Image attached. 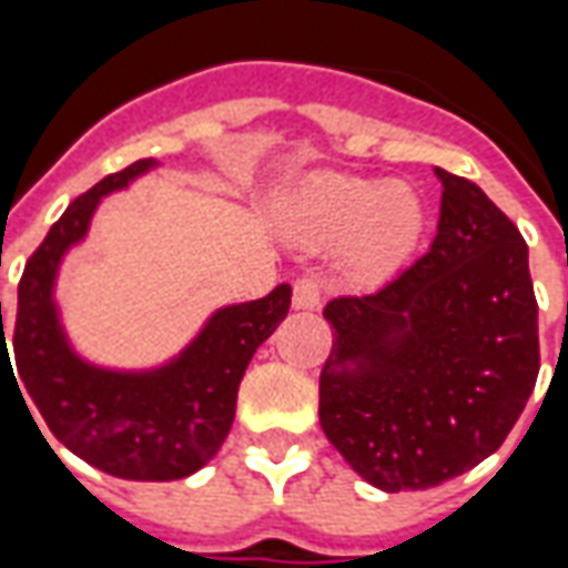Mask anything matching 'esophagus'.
I'll return each mask as SVG.
<instances>
[{"label":"esophagus","mask_w":568,"mask_h":568,"mask_svg":"<svg viewBox=\"0 0 568 568\" xmlns=\"http://www.w3.org/2000/svg\"><path fill=\"white\" fill-rule=\"evenodd\" d=\"M322 301V285L316 276H297L295 285H292V307L295 310H316Z\"/></svg>","instance_id":"esophagus-1"}]
</instances>
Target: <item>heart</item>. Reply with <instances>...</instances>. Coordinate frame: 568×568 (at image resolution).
<instances>
[{"label":"heart","instance_id":"obj_1","mask_svg":"<svg viewBox=\"0 0 568 568\" xmlns=\"http://www.w3.org/2000/svg\"><path fill=\"white\" fill-rule=\"evenodd\" d=\"M423 224V203L407 185L325 175L304 194L295 227L310 246H337L349 283L377 285L405 267Z\"/></svg>","mask_w":568,"mask_h":568}]
</instances>
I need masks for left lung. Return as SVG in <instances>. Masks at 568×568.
<instances>
[{"label": "left lung", "instance_id": "left-lung-1", "mask_svg": "<svg viewBox=\"0 0 568 568\" xmlns=\"http://www.w3.org/2000/svg\"><path fill=\"white\" fill-rule=\"evenodd\" d=\"M440 179L438 234L374 295L322 310L332 353L320 423L386 493L438 487L501 447L538 377V304L514 222L463 175Z\"/></svg>", "mask_w": 568, "mask_h": 568}]
</instances>
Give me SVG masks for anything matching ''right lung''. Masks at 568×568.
<instances>
[{"mask_svg":"<svg viewBox=\"0 0 568 568\" xmlns=\"http://www.w3.org/2000/svg\"><path fill=\"white\" fill-rule=\"evenodd\" d=\"M151 166H158V161L145 158L121 173L105 175L88 194L72 200L69 210L51 224L20 276L18 316L8 344L14 346L18 393L27 389L63 447L105 475L179 480L210 463L227 438L234 426L240 381L255 349L285 320L292 307V285H276L271 295L248 304L222 307L163 368L105 371L75 356L57 320V267L67 248L88 234L97 203L105 194L128 187ZM0 334V365L6 362L8 368L11 356L2 301Z\"/></svg>","mask_w":568,"mask_h":568,"instance_id":"1","label":"right lung"}]
</instances>
